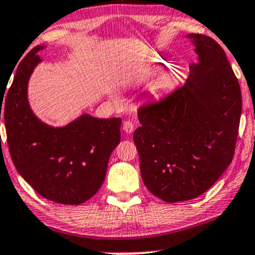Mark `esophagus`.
<instances>
[{"label": "esophagus", "instance_id": "34e87169", "mask_svg": "<svg viewBox=\"0 0 255 255\" xmlns=\"http://www.w3.org/2000/svg\"><path fill=\"white\" fill-rule=\"evenodd\" d=\"M124 130L126 133H131V131L134 130V124L129 120H127V121L124 122Z\"/></svg>", "mask_w": 255, "mask_h": 255}]
</instances>
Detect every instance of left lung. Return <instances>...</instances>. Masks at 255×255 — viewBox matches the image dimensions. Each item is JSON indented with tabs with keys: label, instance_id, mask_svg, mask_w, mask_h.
<instances>
[{
	"label": "left lung",
	"instance_id": "1",
	"mask_svg": "<svg viewBox=\"0 0 255 255\" xmlns=\"http://www.w3.org/2000/svg\"><path fill=\"white\" fill-rule=\"evenodd\" d=\"M198 63L181 87L137 110L133 140L146 188L166 203L205 193L233 160L242 97L222 46L204 34H188Z\"/></svg>",
	"mask_w": 255,
	"mask_h": 255
}]
</instances>
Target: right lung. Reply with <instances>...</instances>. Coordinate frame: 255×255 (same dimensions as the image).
I'll list each match as a JSON object with an SVG mask.
<instances>
[{
	"label": "right lung",
	"instance_id": "right-lung-1",
	"mask_svg": "<svg viewBox=\"0 0 255 255\" xmlns=\"http://www.w3.org/2000/svg\"><path fill=\"white\" fill-rule=\"evenodd\" d=\"M43 48L37 45L26 54L7 97L0 96L8 147L17 172L38 194L58 204L79 205L101 188L111 152L121 140L122 120L83 115L61 128L40 122L28 105L27 84Z\"/></svg>",
	"mask_w": 255,
	"mask_h": 255
}]
</instances>
